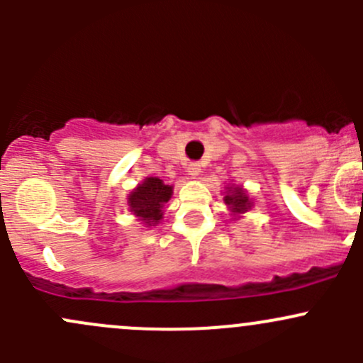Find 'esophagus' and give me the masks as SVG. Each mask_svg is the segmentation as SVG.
Returning <instances> with one entry per match:
<instances>
[{"label": "esophagus", "instance_id": "obj_1", "mask_svg": "<svg viewBox=\"0 0 363 363\" xmlns=\"http://www.w3.org/2000/svg\"><path fill=\"white\" fill-rule=\"evenodd\" d=\"M200 174H202V164H200V163H189L188 164V175H189V177L196 179Z\"/></svg>", "mask_w": 363, "mask_h": 363}]
</instances>
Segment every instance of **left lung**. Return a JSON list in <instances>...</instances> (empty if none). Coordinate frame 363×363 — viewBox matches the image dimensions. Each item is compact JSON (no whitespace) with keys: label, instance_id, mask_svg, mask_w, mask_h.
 Segmentation results:
<instances>
[{"label":"left lung","instance_id":"left-lung-1","mask_svg":"<svg viewBox=\"0 0 363 363\" xmlns=\"http://www.w3.org/2000/svg\"><path fill=\"white\" fill-rule=\"evenodd\" d=\"M225 203L228 205V208L233 214H244V212H247L252 207L251 199L240 186H230V188H226Z\"/></svg>","mask_w":363,"mask_h":363}]
</instances>
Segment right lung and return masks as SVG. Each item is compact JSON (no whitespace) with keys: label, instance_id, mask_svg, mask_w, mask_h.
Instances as JSON below:
<instances>
[{"label":"right lung","instance_id":"right-lung-1","mask_svg":"<svg viewBox=\"0 0 363 363\" xmlns=\"http://www.w3.org/2000/svg\"><path fill=\"white\" fill-rule=\"evenodd\" d=\"M172 186L160 177H145L128 196L130 211L144 225L156 226L163 219V205L172 199Z\"/></svg>","mask_w":363,"mask_h":363}]
</instances>
